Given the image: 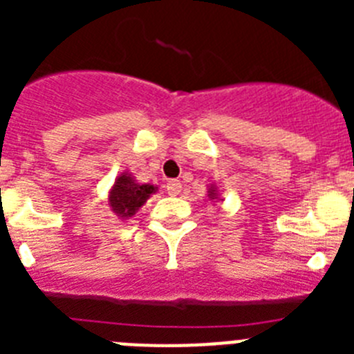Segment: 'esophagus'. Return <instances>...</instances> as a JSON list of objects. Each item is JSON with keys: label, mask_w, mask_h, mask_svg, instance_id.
Wrapping results in <instances>:
<instances>
[{"label": "esophagus", "mask_w": 354, "mask_h": 354, "mask_svg": "<svg viewBox=\"0 0 354 354\" xmlns=\"http://www.w3.org/2000/svg\"><path fill=\"white\" fill-rule=\"evenodd\" d=\"M180 189H183V184H180L179 180H168V184H167L168 195L177 196L180 193Z\"/></svg>", "instance_id": "1"}]
</instances>
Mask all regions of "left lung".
Masks as SVG:
<instances>
[{
  "instance_id": "left-lung-1",
  "label": "left lung",
  "mask_w": 354,
  "mask_h": 354,
  "mask_svg": "<svg viewBox=\"0 0 354 354\" xmlns=\"http://www.w3.org/2000/svg\"><path fill=\"white\" fill-rule=\"evenodd\" d=\"M207 196H209V200H211V202H216V200H220V193H218V187H216L214 184H211V186H209Z\"/></svg>"
}]
</instances>
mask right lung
I'll list each match as a JSON object with an SVG mask.
<instances>
[{
  "mask_svg": "<svg viewBox=\"0 0 354 354\" xmlns=\"http://www.w3.org/2000/svg\"><path fill=\"white\" fill-rule=\"evenodd\" d=\"M156 192L154 184H140L129 171H122L109 189L108 205L120 220H129Z\"/></svg>",
  "mask_w": 354,
  "mask_h": 354,
  "instance_id": "right-lung-1",
  "label": "right lung"
}]
</instances>
